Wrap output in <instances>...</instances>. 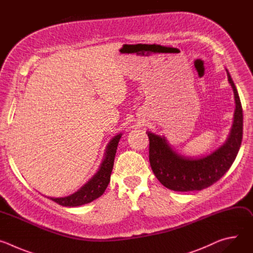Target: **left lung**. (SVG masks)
<instances>
[{
  "mask_svg": "<svg viewBox=\"0 0 253 253\" xmlns=\"http://www.w3.org/2000/svg\"><path fill=\"white\" fill-rule=\"evenodd\" d=\"M227 72L235 98L234 121L227 141L212 154L198 159L187 158L173 151L166 140L147 131L149 161L160 183L174 191L202 190L214 184L228 171L239 151L243 134V115L236 87Z\"/></svg>",
  "mask_w": 253,
  "mask_h": 253,
  "instance_id": "1",
  "label": "left lung"
}]
</instances>
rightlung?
Returning <instances> with one entry per match:
<instances>
[{"instance_id": "obj_1", "label": "right lung", "mask_w": 253, "mask_h": 253, "mask_svg": "<svg viewBox=\"0 0 253 253\" xmlns=\"http://www.w3.org/2000/svg\"><path fill=\"white\" fill-rule=\"evenodd\" d=\"M120 138H121V134L115 136L110 141L109 145L107 146L105 159L102 162L99 171L80 190L67 197H62V198L48 197V198H50L51 200H53L54 202L62 206L75 207V206L87 204L97 199L98 197H100L105 192L108 184L110 182V175L113 169L115 154H116L118 142Z\"/></svg>"}]
</instances>
